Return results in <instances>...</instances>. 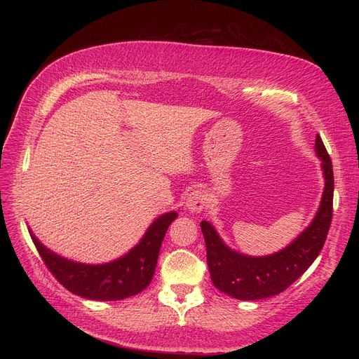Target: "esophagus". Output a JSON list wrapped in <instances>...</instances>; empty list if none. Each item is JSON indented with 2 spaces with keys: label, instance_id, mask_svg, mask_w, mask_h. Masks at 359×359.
I'll return each mask as SVG.
<instances>
[{
  "label": "esophagus",
  "instance_id": "1",
  "mask_svg": "<svg viewBox=\"0 0 359 359\" xmlns=\"http://www.w3.org/2000/svg\"><path fill=\"white\" fill-rule=\"evenodd\" d=\"M186 206H187V210L192 211V212H201L206 206V196H205V194L201 192V191L191 192L189 196H187Z\"/></svg>",
  "mask_w": 359,
  "mask_h": 359
}]
</instances>
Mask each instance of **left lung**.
<instances>
[{
    "instance_id": "left-lung-1",
    "label": "left lung",
    "mask_w": 359,
    "mask_h": 359,
    "mask_svg": "<svg viewBox=\"0 0 359 359\" xmlns=\"http://www.w3.org/2000/svg\"><path fill=\"white\" fill-rule=\"evenodd\" d=\"M316 153L322 158L325 192L310 227L288 248L271 256L250 257L229 249L212 225L201 222L206 246V262L214 285L237 299H262L280 294L303 275L323 249L333 215V167L327 149L316 137Z\"/></svg>"
}]
</instances>
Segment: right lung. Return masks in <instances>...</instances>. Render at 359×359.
Instances as JSON below:
<instances>
[{
	"label": "right lung",
	"instance_id": "obj_1",
	"mask_svg": "<svg viewBox=\"0 0 359 359\" xmlns=\"http://www.w3.org/2000/svg\"><path fill=\"white\" fill-rule=\"evenodd\" d=\"M176 218V212L161 215L149 225L142 240L128 255L104 265L67 260L48 250L33 234L30 237L46 268L64 288L88 299L116 301L140 294L149 285L163 238Z\"/></svg>",
	"mask_w": 359,
	"mask_h": 359
}]
</instances>
